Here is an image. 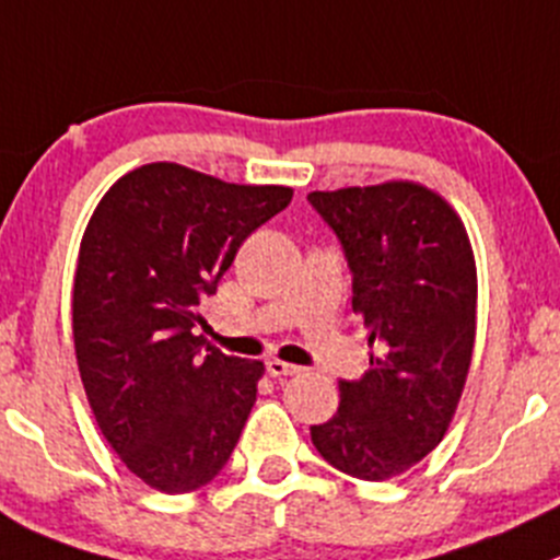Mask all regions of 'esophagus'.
Here are the masks:
<instances>
[{
	"mask_svg": "<svg viewBox=\"0 0 560 560\" xmlns=\"http://www.w3.org/2000/svg\"><path fill=\"white\" fill-rule=\"evenodd\" d=\"M265 369H268L270 377H292V374L301 372V366H295V363L279 361V358H270V361L265 363Z\"/></svg>",
	"mask_w": 560,
	"mask_h": 560,
	"instance_id": "esophagus-1",
	"label": "esophagus"
}]
</instances>
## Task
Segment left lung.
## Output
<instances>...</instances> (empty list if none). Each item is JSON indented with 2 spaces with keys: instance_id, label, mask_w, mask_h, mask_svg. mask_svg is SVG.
<instances>
[{
  "instance_id": "left-lung-1",
  "label": "left lung",
  "mask_w": 560,
  "mask_h": 560,
  "mask_svg": "<svg viewBox=\"0 0 560 560\" xmlns=\"http://www.w3.org/2000/svg\"><path fill=\"white\" fill-rule=\"evenodd\" d=\"M352 270V312L369 334V372L341 380L339 410L312 427L325 463L385 481L448 432L476 341V259L457 210L412 180L312 191Z\"/></svg>"
}]
</instances>
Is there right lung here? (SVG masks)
I'll list each match as a JSON object with an SVG mask.
<instances>
[{"mask_svg":"<svg viewBox=\"0 0 560 560\" xmlns=\"http://www.w3.org/2000/svg\"><path fill=\"white\" fill-rule=\"evenodd\" d=\"M290 202V186H237L159 161L119 177L86 224L75 363L103 438L153 490H199L237 446L265 363L215 347L199 358V301Z\"/></svg>","mask_w":560,"mask_h":560,"instance_id":"1","label":"right lung"}]
</instances>
